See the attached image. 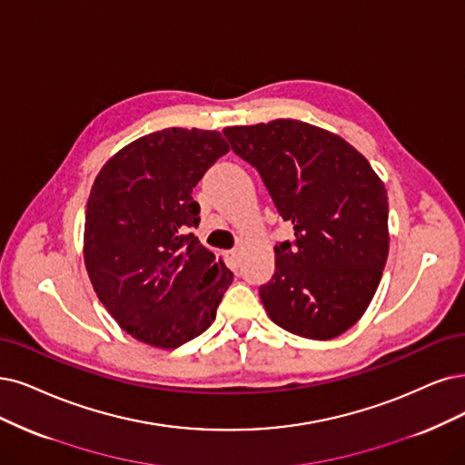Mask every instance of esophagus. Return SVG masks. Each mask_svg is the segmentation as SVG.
<instances>
[{
	"mask_svg": "<svg viewBox=\"0 0 465 465\" xmlns=\"http://www.w3.org/2000/svg\"><path fill=\"white\" fill-rule=\"evenodd\" d=\"M226 256H228V262H230V266H232V268H235V266L239 264V259H242V251H239V249H232V251H228V252H226Z\"/></svg>",
	"mask_w": 465,
	"mask_h": 465,
	"instance_id": "esophagus-1",
	"label": "esophagus"
}]
</instances>
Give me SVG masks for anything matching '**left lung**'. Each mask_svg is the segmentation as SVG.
Segmentation results:
<instances>
[{
  "label": "left lung",
  "instance_id": "1",
  "mask_svg": "<svg viewBox=\"0 0 465 465\" xmlns=\"http://www.w3.org/2000/svg\"><path fill=\"white\" fill-rule=\"evenodd\" d=\"M261 172L295 242L273 247L276 272L259 289L273 323L304 339L351 330L370 306L389 254L381 178L341 135L295 118L223 128Z\"/></svg>",
  "mask_w": 465,
  "mask_h": 465
}]
</instances>
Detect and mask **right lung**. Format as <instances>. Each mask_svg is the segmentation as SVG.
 <instances>
[{
  "mask_svg": "<svg viewBox=\"0 0 465 465\" xmlns=\"http://www.w3.org/2000/svg\"><path fill=\"white\" fill-rule=\"evenodd\" d=\"M230 145L216 130L166 128L103 164L84 223V264L114 322L154 349H176L216 318L233 273L199 243L193 187Z\"/></svg>",
  "mask_w": 465,
  "mask_h": 465,
  "instance_id": "obj_1",
  "label": "right lung"
}]
</instances>
